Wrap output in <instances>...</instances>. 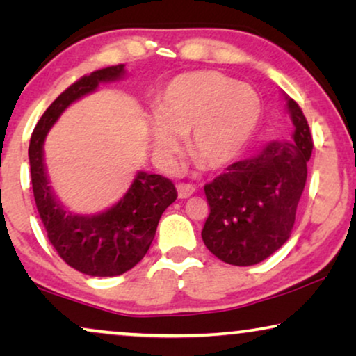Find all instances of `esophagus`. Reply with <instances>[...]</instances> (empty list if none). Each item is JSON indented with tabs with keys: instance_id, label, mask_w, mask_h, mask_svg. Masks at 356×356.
<instances>
[{
	"instance_id": "34e87169",
	"label": "esophagus",
	"mask_w": 356,
	"mask_h": 356,
	"mask_svg": "<svg viewBox=\"0 0 356 356\" xmlns=\"http://www.w3.org/2000/svg\"><path fill=\"white\" fill-rule=\"evenodd\" d=\"M177 191H178L179 199H186V197L191 196L194 191H196V188H194L193 184H188V183H178L177 184Z\"/></svg>"
}]
</instances>
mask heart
<instances>
[{
	"instance_id": "1",
	"label": "heart",
	"mask_w": 356,
	"mask_h": 356,
	"mask_svg": "<svg viewBox=\"0 0 356 356\" xmlns=\"http://www.w3.org/2000/svg\"><path fill=\"white\" fill-rule=\"evenodd\" d=\"M256 92L216 71L179 74L155 102L157 118L149 121L154 157L172 165L181 154L183 139L193 162L204 170L230 165L250 140L259 120Z\"/></svg>"
}]
</instances>
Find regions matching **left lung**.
<instances>
[{
  "label": "left lung",
  "mask_w": 356,
  "mask_h": 356,
  "mask_svg": "<svg viewBox=\"0 0 356 356\" xmlns=\"http://www.w3.org/2000/svg\"><path fill=\"white\" fill-rule=\"evenodd\" d=\"M285 100L295 128L291 139L267 144L204 186L211 212L202 241L227 264L252 266L267 259L293 228L313 138L298 104L289 95Z\"/></svg>",
  "instance_id": "1"
}]
</instances>
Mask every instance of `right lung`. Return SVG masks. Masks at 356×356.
Instances as JSON below:
<instances>
[{
	"label": "right lung",
	"mask_w": 356,
	"mask_h": 356,
	"mask_svg": "<svg viewBox=\"0 0 356 356\" xmlns=\"http://www.w3.org/2000/svg\"><path fill=\"white\" fill-rule=\"evenodd\" d=\"M123 76L124 65H116L76 81L42 115L29 144L33 197L48 240L67 266L92 277H115L133 269L149 251L163 211L178 196L168 178L145 172H138L118 202L94 216L66 211L53 193L43 163L48 131L72 102Z\"/></svg>",
	"instance_id": "right-lung-1"
}]
</instances>
